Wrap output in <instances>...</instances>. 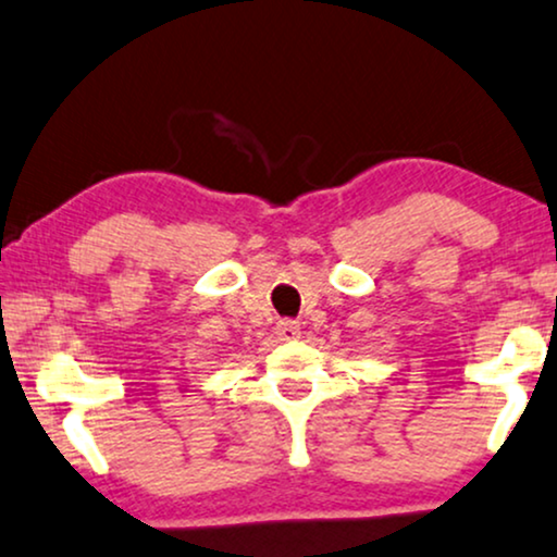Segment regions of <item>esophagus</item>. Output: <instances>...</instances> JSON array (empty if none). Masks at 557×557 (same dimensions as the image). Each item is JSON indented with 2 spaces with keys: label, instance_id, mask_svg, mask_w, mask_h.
I'll list each match as a JSON object with an SVG mask.
<instances>
[{
  "label": "esophagus",
  "instance_id": "1",
  "mask_svg": "<svg viewBox=\"0 0 557 557\" xmlns=\"http://www.w3.org/2000/svg\"><path fill=\"white\" fill-rule=\"evenodd\" d=\"M276 335L281 341H297L301 335V327L297 320H278L276 322Z\"/></svg>",
  "mask_w": 557,
  "mask_h": 557
}]
</instances>
